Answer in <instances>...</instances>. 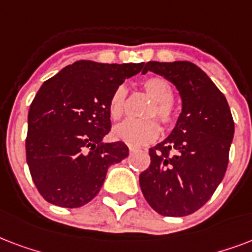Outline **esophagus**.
Instances as JSON below:
<instances>
[{"label": "esophagus", "instance_id": "34e87169", "mask_svg": "<svg viewBox=\"0 0 252 252\" xmlns=\"http://www.w3.org/2000/svg\"><path fill=\"white\" fill-rule=\"evenodd\" d=\"M128 151H130V154L135 153V151H138V147H135V146H128Z\"/></svg>", "mask_w": 252, "mask_h": 252}]
</instances>
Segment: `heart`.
Instances as JSON below:
<instances>
[{"mask_svg": "<svg viewBox=\"0 0 252 252\" xmlns=\"http://www.w3.org/2000/svg\"><path fill=\"white\" fill-rule=\"evenodd\" d=\"M142 89L146 94L153 99L144 110L143 116L146 120H127L116 126L113 135L125 143L139 146L151 142L159 134V125L153 118H158L164 127L172 126L176 120V110L172 104L173 89L172 85L160 76H151L142 81ZM126 87L120 85L113 92L109 99V114L113 120H120L125 113L126 104Z\"/></svg>", "mask_w": 252, "mask_h": 252, "instance_id": "obj_1", "label": "heart"}]
</instances>
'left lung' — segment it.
<instances>
[{
	"label": "left lung",
	"mask_w": 252,
	"mask_h": 252,
	"mask_svg": "<svg viewBox=\"0 0 252 252\" xmlns=\"http://www.w3.org/2000/svg\"><path fill=\"white\" fill-rule=\"evenodd\" d=\"M148 71L176 87L183 109L172 132L150 148L140 189L155 212L184 217L205 205L225 176L234 121L225 95L196 64L148 62L142 73Z\"/></svg>",
	"instance_id": "1"
}]
</instances>
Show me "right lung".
I'll return each mask as SVG.
<instances>
[{"mask_svg":"<svg viewBox=\"0 0 252 252\" xmlns=\"http://www.w3.org/2000/svg\"><path fill=\"white\" fill-rule=\"evenodd\" d=\"M143 65L79 60L43 83L29 109L26 160L44 200L63 208L85 205L109 167L128 157L124 142H102L112 127L109 99Z\"/></svg>","mask_w":252,"mask_h":252,"instance_id":"obj_1","label":"right lung"}]
</instances>
